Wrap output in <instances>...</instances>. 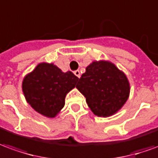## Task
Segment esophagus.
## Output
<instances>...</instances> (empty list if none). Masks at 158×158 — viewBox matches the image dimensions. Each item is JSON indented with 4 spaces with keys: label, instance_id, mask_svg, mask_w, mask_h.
<instances>
[{
    "label": "esophagus",
    "instance_id": "34e87169",
    "mask_svg": "<svg viewBox=\"0 0 158 158\" xmlns=\"http://www.w3.org/2000/svg\"><path fill=\"white\" fill-rule=\"evenodd\" d=\"M74 73V74H75V75L77 76L79 79L80 78V76H81V74H80V72H79V70H76V71H74V73Z\"/></svg>",
    "mask_w": 158,
    "mask_h": 158
}]
</instances>
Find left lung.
Wrapping results in <instances>:
<instances>
[{"label":"left lung","instance_id":"obj_1","mask_svg":"<svg viewBox=\"0 0 158 158\" xmlns=\"http://www.w3.org/2000/svg\"><path fill=\"white\" fill-rule=\"evenodd\" d=\"M76 87L98 116H110L127 102L130 87L126 75L114 64L94 61L88 66Z\"/></svg>","mask_w":158,"mask_h":158}]
</instances>
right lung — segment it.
Wrapping results in <instances>:
<instances>
[{"label":"right lung","instance_id":"right-lung-1","mask_svg":"<svg viewBox=\"0 0 158 158\" xmlns=\"http://www.w3.org/2000/svg\"><path fill=\"white\" fill-rule=\"evenodd\" d=\"M79 78L72 72L62 73L53 64L41 63L23 80V92L34 110L47 117H55L65 105L68 91Z\"/></svg>","mask_w":158,"mask_h":158}]
</instances>
